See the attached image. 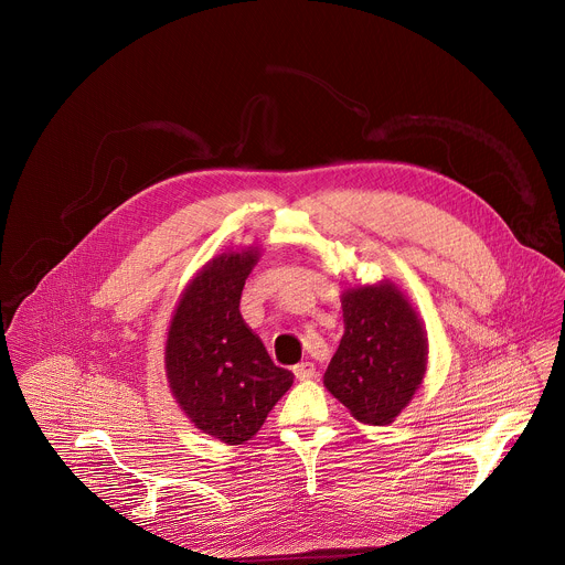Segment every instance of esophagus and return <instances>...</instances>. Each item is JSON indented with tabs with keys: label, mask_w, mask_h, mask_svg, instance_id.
Returning <instances> with one entry per match:
<instances>
[{
	"label": "esophagus",
	"mask_w": 565,
	"mask_h": 565,
	"mask_svg": "<svg viewBox=\"0 0 565 565\" xmlns=\"http://www.w3.org/2000/svg\"><path fill=\"white\" fill-rule=\"evenodd\" d=\"M292 373H295L297 380H312L317 371H315V364H312V362H301V364H297V366L292 369Z\"/></svg>",
	"instance_id": "1"
}]
</instances>
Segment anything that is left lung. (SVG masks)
<instances>
[{
	"instance_id": "8db88e82",
	"label": "left lung",
	"mask_w": 565,
	"mask_h": 565,
	"mask_svg": "<svg viewBox=\"0 0 565 565\" xmlns=\"http://www.w3.org/2000/svg\"><path fill=\"white\" fill-rule=\"evenodd\" d=\"M344 335L324 386L364 425H391L420 388L429 342L423 319L395 281L342 290Z\"/></svg>"
}]
</instances>
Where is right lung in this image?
I'll return each instance as SVG.
<instances>
[{"label": "right lung", "mask_w": 565, "mask_h": 565, "mask_svg": "<svg viewBox=\"0 0 565 565\" xmlns=\"http://www.w3.org/2000/svg\"><path fill=\"white\" fill-rule=\"evenodd\" d=\"M259 257V246L212 257L183 288L166 340V375L177 405L201 434L225 445L250 440L295 377L270 360L238 312Z\"/></svg>", "instance_id": "obj_1"}]
</instances>
